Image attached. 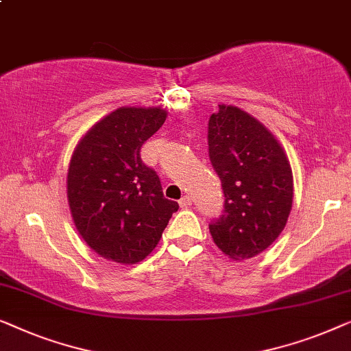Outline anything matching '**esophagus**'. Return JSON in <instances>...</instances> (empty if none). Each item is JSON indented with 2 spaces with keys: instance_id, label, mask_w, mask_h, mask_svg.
<instances>
[{
  "instance_id": "obj_1",
  "label": "esophagus",
  "mask_w": 351,
  "mask_h": 351,
  "mask_svg": "<svg viewBox=\"0 0 351 351\" xmlns=\"http://www.w3.org/2000/svg\"><path fill=\"white\" fill-rule=\"evenodd\" d=\"M192 205V199L189 195H184L182 197V199L180 200V206L181 208H187V206H191Z\"/></svg>"
}]
</instances>
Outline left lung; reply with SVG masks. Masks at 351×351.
<instances>
[{"label":"left lung","instance_id":"obj_1","mask_svg":"<svg viewBox=\"0 0 351 351\" xmlns=\"http://www.w3.org/2000/svg\"><path fill=\"white\" fill-rule=\"evenodd\" d=\"M208 152L226 197L210 234L229 258H253L278 239L293 208L288 157L267 127L232 105L210 116Z\"/></svg>","mask_w":351,"mask_h":351}]
</instances>
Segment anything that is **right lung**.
Here are the masks:
<instances>
[{"instance_id": "obj_1", "label": "right lung", "mask_w": 351, "mask_h": 351, "mask_svg": "<svg viewBox=\"0 0 351 351\" xmlns=\"http://www.w3.org/2000/svg\"><path fill=\"white\" fill-rule=\"evenodd\" d=\"M167 111L122 106L88 128L73 152L66 195L84 241L108 261L136 264L159 243L176 202L143 164L140 149L159 130Z\"/></svg>"}]
</instances>
